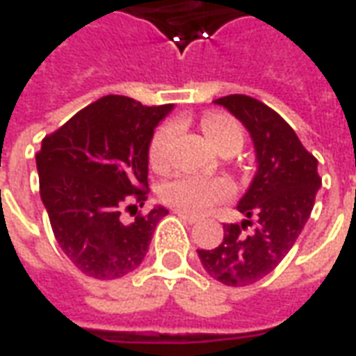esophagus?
Returning a JSON list of instances; mask_svg holds the SVG:
<instances>
[{"label": "esophagus", "mask_w": 356, "mask_h": 356, "mask_svg": "<svg viewBox=\"0 0 356 356\" xmlns=\"http://www.w3.org/2000/svg\"><path fill=\"white\" fill-rule=\"evenodd\" d=\"M175 216L179 217V219H183L185 223L188 225H194V223H198L200 219L196 216H191V213H186V211H181V209H175Z\"/></svg>", "instance_id": "1"}]
</instances>
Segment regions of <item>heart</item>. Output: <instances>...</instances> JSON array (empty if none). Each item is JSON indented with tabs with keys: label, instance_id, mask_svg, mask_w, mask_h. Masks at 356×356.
I'll return each mask as SVG.
<instances>
[{
	"label": "heart",
	"instance_id": "obj_1",
	"mask_svg": "<svg viewBox=\"0 0 356 356\" xmlns=\"http://www.w3.org/2000/svg\"><path fill=\"white\" fill-rule=\"evenodd\" d=\"M202 129L209 143L221 150L229 145L242 147L244 133L240 124L225 112H208L202 116ZM175 137V125H160L148 145V163L152 170H163L170 163L171 143ZM165 204L186 213H204L219 202L231 196V185L219 177H198V175H177L165 181L160 191Z\"/></svg>",
	"mask_w": 356,
	"mask_h": 356
}]
</instances>
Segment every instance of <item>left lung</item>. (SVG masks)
Here are the masks:
<instances>
[{"label":"left lung","instance_id":"1","mask_svg":"<svg viewBox=\"0 0 356 356\" xmlns=\"http://www.w3.org/2000/svg\"><path fill=\"white\" fill-rule=\"evenodd\" d=\"M213 102L238 118L252 135L257 173L238 202L242 223L223 225V242L198 250L202 265L227 286H250L278 267L311 217L322 179L316 158L290 124L248 95H227ZM248 226H254L252 232Z\"/></svg>","mask_w":356,"mask_h":356}]
</instances>
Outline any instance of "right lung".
<instances>
[{"mask_svg": "<svg viewBox=\"0 0 356 356\" xmlns=\"http://www.w3.org/2000/svg\"><path fill=\"white\" fill-rule=\"evenodd\" d=\"M171 108L106 95L42 140L40 196L58 246L83 275L112 280L145 259L168 209L134 214L148 196V145ZM124 211H136L131 224Z\"/></svg>", "mask_w": 356, "mask_h": 356, "instance_id": "add662e5", "label": "right lung"}]
</instances>
